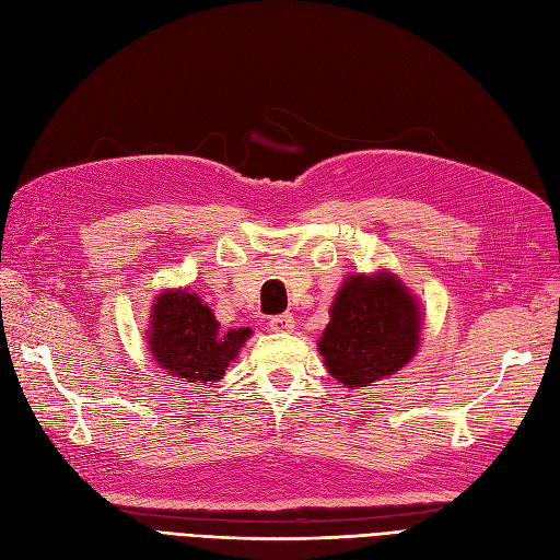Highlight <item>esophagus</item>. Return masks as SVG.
I'll use <instances>...</instances> for the list:
<instances>
[{"label":"esophagus","mask_w":560,"mask_h":560,"mask_svg":"<svg viewBox=\"0 0 560 560\" xmlns=\"http://www.w3.org/2000/svg\"><path fill=\"white\" fill-rule=\"evenodd\" d=\"M268 327H270V331H278V334H290V331H294V315H292V313H282V315L270 317Z\"/></svg>","instance_id":"34e87169"}]
</instances>
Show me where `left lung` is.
<instances>
[{"label":"left lung","instance_id":"left-lung-1","mask_svg":"<svg viewBox=\"0 0 560 560\" xmlns=\"http://www.w3.org/2000/svg\"><path fill=\"white\" fill-rule=\"evenodd\" d=\"M317 350L346 387H366L409 364L420 343L418 299L387 270L350 276L338 290Z\"/></svg>","mask_w":560,"mask_h":560}]
</instances>
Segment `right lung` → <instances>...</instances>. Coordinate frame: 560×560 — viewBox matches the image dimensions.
I'll return each instance as SVG.
<instances>
[{
    "instance_id": "obj_1",
    "label": "right lung",
    "mask_w": 560,
    "mask_h": 560,
    "mask_svg": "<svg viewBox=\"0 0 560 560\" xmlns=\"http://www.w3.org/2000/svg\"><path fill=\"white\" fill-rule=\"evenodd\" d=\"M252 329L219 331L210 306L189 290H165L151 306L149 350L161 369L189 383H217Z\"/></svg>"
}]
</instances>
